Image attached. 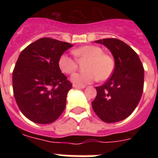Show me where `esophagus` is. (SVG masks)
Instances as JSON below:
<instances>
[{"label": "esophagus", "mask_w": 158, "mask_h": 158, "mask_svg": "<svg viewBox=\"0 0 158 158\" xmlns=\"http://www.w3.org/2000/svg\"><path fill=\"white\" fill-rule=\"evenodd\" d=\"M73 87H74V88H75V89H84V88H85V86H84V85H79V84H73Z\"/></svg>", "instance_id": "esophagus-1"}]
</instances>
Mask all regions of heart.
Returning <instances> with one entry per match:
<instances>
[{
    "label": "heart",
    "instance_id": "1",
    "mask_svg": "<svg viewBox=\"0 0 158 158\" xmlns=\"http://www.w3.org/2000/svg\"><path fill=\"white\" fill-rule=\"evenodd\" d=\"M79 60L88 59L84 69L86 71L75 73L71 76V81L77 84H87L98 79L104 81L112 74L115 69V60L110 54L102 52L100 47L94 45L83 46L74 51ZM60 69L65 74H72L78 69V63L68 55L63 54L58 61Z\"/></svg>",
    "mask_w": 158,
    "mask_h": 158
}]
</instances>
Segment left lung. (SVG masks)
<instances>
[{"instance_id": "8db88e82", "label": "left lung", "mask_w": 158, "mask_h": 158, "mask_svg": "<svg viewBox=\"0 0 158 158\" xmlns=\"http://www.w3.org/2000/svg\"><path fill=\"white\" fill-rule=\"evenodd\" d=\"M110 51L115 59L112 75L103 85L96 87L92 106L102 121L115 123L127 118L142 97L144 69L138 54L122 41L105 38L95 41Z\"/></svg>"}]
</instances>
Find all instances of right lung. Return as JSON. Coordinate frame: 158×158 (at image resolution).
Segmentation results:
<instances>
[{"mask_svg":"<svg viewBox=\"0 0 158 158\" xmlns=\"http://www.w3.org/2000/svg\"><path fill=\"white\" fill-rule=\"evenodd\" d=\"M71 47L43 38L19 54L12 76L14 96L21 112L33 122L50 124L64 111L72 84L61 73L58 61Z\"/></svg>","mask_w":158,"mask_h":158,"instance_id":"right-lung-1","label":"right lung"}]
</instances>
